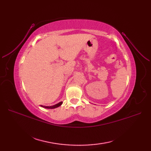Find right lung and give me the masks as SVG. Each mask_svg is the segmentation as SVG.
I'll return each mask as SVG.
<instances>
[{"label":"right lung","mask_w":151,"mask_h":151,"mask_svg":"<svg viewBox=\"0 0 151 151\" xmlns=\"http://www.w3.org/2000/svg\"><path fill=\"white\" fill-rule=\"evenodd\" d=\"M62 103H63L62 101H61V102L58 103H57L56 104L53 105V106H43V105H40V106L41 107H43L44 108H47V109H54V108H58V107H59L60 106H61Z\"/></svg>","instance_id":"1"}]
</instances>
